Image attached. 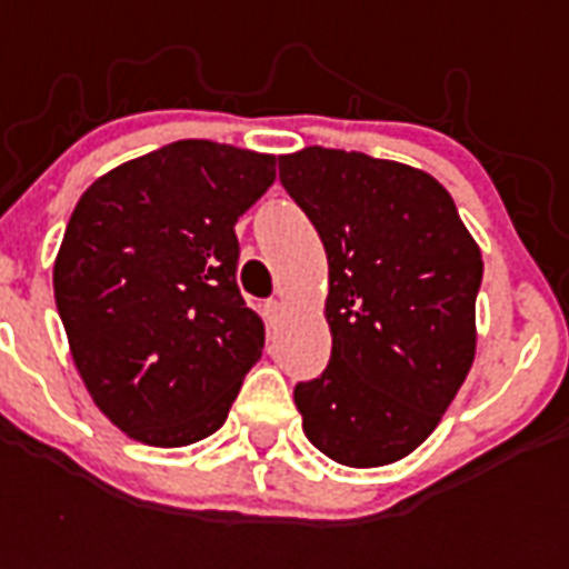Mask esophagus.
I'll return each mask as SVG.
<instances>
[{
	"label": "esophagus",
	"instance_id": "1",
	"mask_svg": "<svg viewBox=\"0 0 569 569\" xmlns=\"http://www.w3.org/2000/svg\"><path fill=\"white\" fill-rule=\"evenodd\" d=\"M262 316H266L268 325H277V321L283 319V303H280V301H266V303H262Z\"/></svg>",
	"mask_w": 569,
	"mask_h": 569
}]
</instances>
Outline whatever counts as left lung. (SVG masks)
Wrapping results in <instances>:
<instances>
[{"mask_svg": "<svg viewBox=\"0 0 569 569\" xmlns=\"http://www.w3.org/2000/svg\"><path fill=\"white\" fill-rule=\"evenodd\" d=\"M277 164L328 253L333 348L319 378L295 383L303 433L346 467L401 460L472 366L481 250L416 168L325 147Z\"/></svg>", "mask_w": 569, "mask_h": 569, "instance_id": "8db88e82", "label": "left lung"}]
</instances>
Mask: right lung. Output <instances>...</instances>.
<instances>
[{
	"instance_id": "1",
	"label": "right lung",
	"mask_w": 569,
	"mask_h": 569,
	"mask_svg": "<svg viewBox=\"0 0 569 569\" xmlns=\"http://www.w3.org/2000/svg\"><path fill=\"white\" fill-rule=\"evenodd\" d=\"M274 182V156L173 141L84 191L58 250L56 307L102 413L177 449L223 425L266 346L236 283V221Z\"/></svg>"
}]
</instances>
